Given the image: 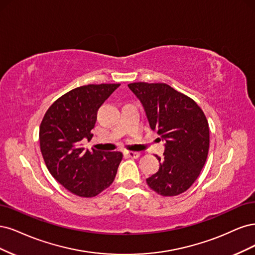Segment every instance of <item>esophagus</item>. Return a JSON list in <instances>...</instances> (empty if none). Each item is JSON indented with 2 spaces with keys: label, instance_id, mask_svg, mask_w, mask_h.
<instances>
[{
  "label": "esophagus",
  "instance_id": "34e87169",
  "mask_svg": "<svg viewBox=\"0 0 255 255\" xmlns=\"http://www.w3.org/2000/svg\"><path fill=\"white\" fill-rule=\"evenodd\" d=\"M125 153H126L127 157H129L131 159H137L139 155H141V153L136 152V151H126Z\"/></svg>",
  "mask_w": 255,
  "mask_h": 255
}]
</instances>
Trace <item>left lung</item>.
Returning a JSON list of instances; mask_svg holds the SVG:
<instances>
[{"instance_id": "obj_1", "label": "left lung", "mask_w": 255, "mask_h": 255, "mask_svg": "<svg viewBox=\"0 0 255 255\" xmlns=\"http://www.w3.org/2000/svg\"><path fill=\"white\" fill-rule=\"evenodd\" d=\"M129 89L142 103L149 126L165 142L159 170L146 179L162 196H177L192 186L208 158L207 118L192 98L166 84L133 83Z\"/></svg>"}]
</instances>
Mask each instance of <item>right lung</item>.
I'll return each mask as SVG.
<instances>
[{
	"label": "right lung",
	"instance_id": "obj_1",
	"mask_svg": "<svg viewBox=\"0 0 255 255\" xmlns=\"http://www.w3.org/2000/svg\"><path fill=\"white\" fill-rule=\"evenodd\" d=\"M120 84L88 85L59 97L44 114L40 149L51 175L79 197H94L114 181L123 153L89 151L81 141L92 138L97 110Z\"/></svg>",
	"mask_w": 255,
	"mask_h": 255
}]
</instances>
